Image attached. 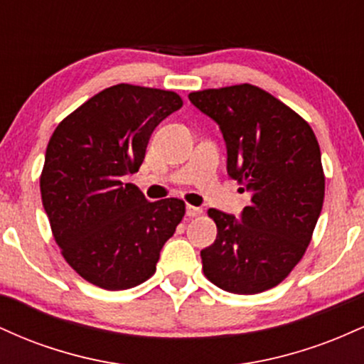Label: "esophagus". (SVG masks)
<instances>
[{"label":"esophagus","mask_w":364,"mask_h":364,"mask_svg":"<svg viewBox=\"0 0 364 364\" xmlns=\"http://www.w3.org/2000/svg\"><path fill=\"white\" fill-rule=\"evenodd\" d=\"M202 208L200 207H193V205H186V215L188 217H198L202 215Z\"/></svg>","instance_id":"esophagus-1"}]
</instances>
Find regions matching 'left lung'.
I'll list each match as a JSON object with an SVG mask.
<instances>
[{"label": "left lung", "mask_w": 364, "mask_h": 364, "mask_svg": "<svg viewBox=\"0 0 364 364\" xmlns=\"http://www.w3.org/2000/svg\"><path fill=\"white\" fill-rule=\"evenodd\" d=\"M188 99L219 124L228 174L252 193L240 217L208 210L217 237L200 252L203 274L235 294L270 289L301 260L323 205L315 133L286 104L250 83L191 92Z\"/></svg>", "instance_id": "left-lung-1"}]
</instances>
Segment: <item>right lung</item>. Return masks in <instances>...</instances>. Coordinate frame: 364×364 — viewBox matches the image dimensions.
<instances>
[{
	"label": "right lung",
	"instance_id": "right-lung-1",
	"mask_svg": "<svg viewBox=\"0 0 364 364\" xmlns=\"http://www.w3.org/2000/svg\"><path fill=\"white\" fill-rule=\"evenodd\" d=\"M183 106L174 92L119 83L66 116L46 149L41 196L63 257L107 291L129 289L156 272L185 202H149L132 183L150 135Z\"/></svg>",
	"mask_w": 364,
	"mask_h": 364
}]
</instances>
